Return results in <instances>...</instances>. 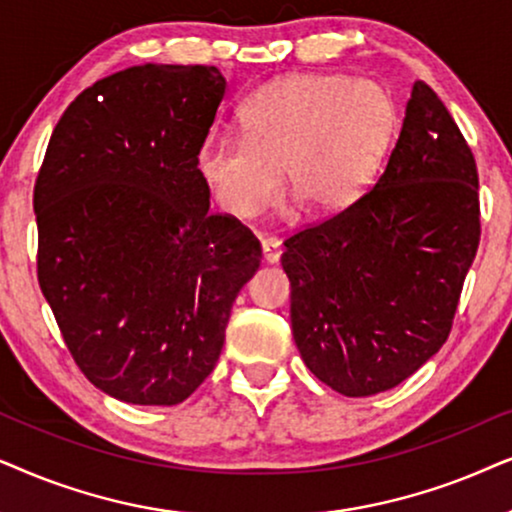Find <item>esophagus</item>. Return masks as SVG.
Wrapping results in <instances>:
<instances>
[{
  "label": "esophagus",
  "instance_id": "34e87169",
  "mask_svg": "<svg viewBox=\"0 0 512 512\" xmlns=\"http://www.w3.org/2000/svg\"><path fill=\"white\" fill-rule=\"evenodd\" d=\"M281 241H276V238H262V257L267 264H276L281 260Z\"/></svg>",
  "mask_w": 512,
  "mask_h": 512
}]
</instances>
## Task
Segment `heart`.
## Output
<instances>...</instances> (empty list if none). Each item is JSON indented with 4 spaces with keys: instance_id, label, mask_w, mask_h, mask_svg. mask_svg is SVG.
<instances>
[{
    "instance_id": "heart-1",
    "label": "heart",
    "mask_w": 512,
    "mask_h": 512,
    "mask_svg": "<svg viewBox=\"0 0 512 512\" xmlns=\"http://www.w3.org/2000/svg\"><path fill=\"white\" fill-rule=\"evenodd\" d=\"M241 140L210 138L196 166L224 213L260 215L283 189L311 215L356 203L377 177L395 107L349 74H290L255 88L238 109Z\"/></svg>"
}]
</instances>
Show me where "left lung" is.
<instances>
[{
  "instance_id": "left-lung-1",
  "label": "left lung",
  "mask_w": 512,
  "mask_h": 512,
  "mask_svg": "<svg viewBox=\"0 0 512 512\" xmlns=\"http://www.w3.org/2000/svg\"><path fill=\"white\" fill-rule=\"evenodd\" d=\"M478 243L475 159L433 88L414 81L377 185L285 241L306 367L349 398L405 381L447 342Z\"/></svg>"
}]
</instances>
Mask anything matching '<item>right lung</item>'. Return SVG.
<instances>
[{
  "label": "right lung",
  "instance_id": "add662e5",
  "mask_svg": "<svg viewBox=\"0 0 512 512\" xmlns=\"http://www.w3.org/2000/svg\"><path fill=\"white\" fill-rule=\"evenodd\" d=\"M227 79L208 65H135L65 109L34 215L37 276L74 363L131 405H177L213 372L257 238L210 215L196 156Z\"/></svg>",
  "mask_w": 512,
  "mask_h": 512
}]
</instances>
